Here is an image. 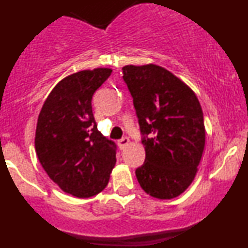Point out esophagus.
<instances>
[{"mask_svg":"<svg viewBox=\"0 0 248 248\" xmlns=\"http://www.w3.org/2000/svg\"><path fill=\"white\" fill-rule=\"evenodd\" d=\"M128 143H129V139L128 138H122L118 141V144H119V147H120V149H124V147L128 146Z\"/></svg>","mask_w":248,"mask_h":248,"instance_id":"obj_1","label":"esophagus"}]
</instances>
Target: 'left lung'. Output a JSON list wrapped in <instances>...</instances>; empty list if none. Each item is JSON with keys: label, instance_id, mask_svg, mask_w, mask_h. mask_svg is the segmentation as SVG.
Returning a JSON list of instances; mask_svg holds the SVG:
<instances>
[{"label": "left lung", "instance_id": "obj_1", "mask_svg": "<svg viewBox=\"0 0 248 248\" xmlns=\"http://www.w3.org/2000/svg\"><path fill=\"white\" fill-rule=\"evenodd\" d=\"M122 72L146 149L136 178L152 197H177L195 179L205 147L201 104L186 82L158 65H126Z\"/></svg>", "mask_w": 248, "mask_h": 248}]
</instances>
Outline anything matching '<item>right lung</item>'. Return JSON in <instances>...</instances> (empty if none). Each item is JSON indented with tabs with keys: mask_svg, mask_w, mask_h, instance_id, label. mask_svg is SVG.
Here are the masks:
<instances>
[{
	"mask_svg": "<svg viewBox=\"0 0 248 248\" xmlns=\"http://www.w3.org/2000/svg\"><path fill=\"white\" fill-rule=\"evenodd\" d=\"M110 73L98 67L65 77L37 120L35 149L43 169L62 191L78 198L101 192L115 166V143L98 130L91 104Z\"/></svg>",
	"mask_w": 248,
	"mask_h": 248,
	"instance_id": "add662e5",
	"label": "right lung"
}]
</instances>
